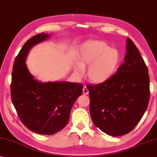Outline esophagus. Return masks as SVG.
<instances>
[{
    "instance_id": "34e87169",
    "label": "esophagus",
    "mask_w": 157,
    "mask_h": 157,
    "mask_svg": "<svg viewBox=\"0 0 157 157\" xmlns=\"http://www.w3.org/2000/svg\"><path fill=\"white\" fill-rule=\"evenodd\" d=\"M82 90H83V94H84V95H87V94H89V89H87V87H86V86H84Z\"/></svg>"
}]
</instances>
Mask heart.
Listing matches in <instances>:
<instances>
[{
    "instance_id": "heart-1",
    "label": "heart",
    "mask_w": 157,
    "mask_h": 157,
    "mask_svg": "<svg viewBox=\"0 0 157 157\" xmlns=\"http://www.w3.org/2000/svg\"><path fill=\"white\" fill-rule=\"evenodd\" d=\"M121 60V54L117 49L110 48L102 41H88L81 47L79 63L75 66V72L78 75H82L84 68L89 65L87 70L89 79L93 82L102 83L115 74Z\"/></svg>"
}]
</instances>
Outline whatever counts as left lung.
<instances>
[{
	"instance_id": "8db88e82",
	"label": "left lung",
	"mask_w": 157,
	"mask_h": 157,
	"mask_svg": "<svg viewBox=\"0 0 157 157\" xmlns=\"http://www.w3.org/2000/svg\"><path fill=\"white\" fill-rule=\"evenodd\" d=\"M90 114L96 127L109 136L127 134L143 117L150 101L148 69L130 38L124 63L110 79L87 84Z\"/></svg>"
}]
</instances>
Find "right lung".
Returning a JSON list of instances; mask_svg holds the SVG:
<instances>
[{
    "label": "right lung",
    "instance_id": "right-lung-1",
    "mask_svg": "<svg viewBox=\"0 0 157 157\" xmlns=\"http://www.w3.org/2000/svg\"><path fill=\"white\" fill-rule=\"evenodd\" d=\"M50 36L39 33L28 40L14 62L11 98L19 119L30 131L53 135L67 125L75 101L82 94V84L40 82L30 74L26 58L29 49Z\"/></svg>",
    "mask_w": 157,
    "mask_h": 157
}]
</instances>
